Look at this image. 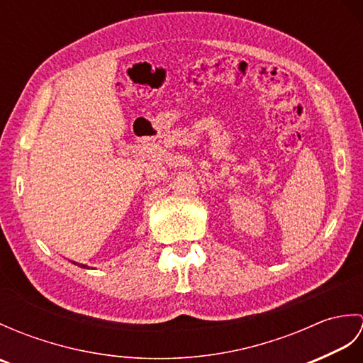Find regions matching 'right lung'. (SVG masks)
Returning <instances> with one entry per match:
<instances>
[{"instance_id": "right-lung-1", "label": "right lung", "mask_w": 363, "mask_h": 363, "mask_svg": "<svg viewBox=\"0 0 363 363\" xmlns=\"http://www.w3.org/2000/svg\"><path fill=\"white\" fill-rule=\"evenodd\" d=\"M79 267H82V268H86V265H79Z\"/></svg>"}]
</instances>
